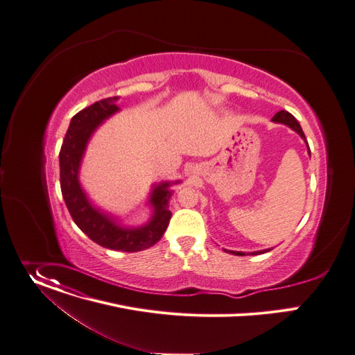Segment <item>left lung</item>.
Wrapping results in <instances>:
<instances>
[{
  "instance_id": "1",
  "label": "left lung",
  "mask_w": 355,
  "mask_h": 355,
  "mask_svg": "<svg viewBox=\"0 0 355 355\" xmlns=\"http://www.w3.org/2000/svg\"><path fill=\"white\" fill-rule=\"evenodd\" d=\"M272 121H273V123L284 124V125L292 128L293 132H296V133L303 139V141L306 143V146H307V154L310 155V147H309V143H307V140H306V136H304V133H303V130H302V127H300L299 121H297L292 114H290V113L286 112V110H280V112H277V113L273 116ZM223 250L227 252V253L236 254V256H245V254H261V253H266V252H269L270 249H262V250H256V252H239V250H228V249H223Z\"/></svg>"
}]
</instances>
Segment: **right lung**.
<instances>
[{
	"label": "right lung",
	"instance_id": "1",
	"mask_svg": "<svg viewBox=\"0 0 355 355\" xmlns=\"http://www.w3.org/2000/svg\"><path fill=\"white\" fill-rule=\"evenodd\" d=\"M119 98H107L76 113L59 153L62 197L75 223L93 242L120 252H139L153 246L164 235L171 218L168 209L174 194L173 185L181 182L161 181L151 185L147 205L151 209L147 222L139 227L121 223L120 216L94 205L80 184V167L87 144L101 124L120 112Z\"/></svg>",
	"mask_w": 355,
	"mask_h": 355
}]
</instances>
